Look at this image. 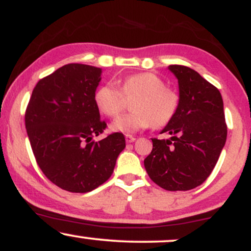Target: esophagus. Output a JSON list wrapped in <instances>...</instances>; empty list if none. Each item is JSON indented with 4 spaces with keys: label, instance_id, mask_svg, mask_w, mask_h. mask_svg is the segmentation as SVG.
<instances>
[{
    "label": "esophagus",
    "instance_id": "obj_1",
    "mask_svg": "<svg viewBox=\"0 0 251 251\" xmlns=\"http://www.w3.org/2000/svg\"><path fill=\"white\" fill-rule=\"evenodd\" d=\"M125 139H126V143H133L135 140L134 135H131V134H126L125 135Z\"/></svg>",
    "mask_w": 251,
    "mask_h": 251
}]
</instances>
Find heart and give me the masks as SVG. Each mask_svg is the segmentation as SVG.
Instances as JSON below:
<instances>
[{
  "mask_svg": "<svg viewBox=\"0 0 251 251\" xmlns=\"http://www.w3.org/2000/svg\"><path fill=\"white\" fill-rule=\"evenodd\" d=\"M131 113L117 118L111 124L114 132L131 134L139 129L164 127L174 119L179 108V96L166 87L165 81L153 73L132 74L123 80L120 89L114 83L100 86L94 94L96 106L106 117L114 118L122 112L125 98L134 97Z\"/></svg>",
  "mask_w": 251,
  "mask_h": 251,
  "instance_id": "1",
  "label": "heart"
}]
</instances>
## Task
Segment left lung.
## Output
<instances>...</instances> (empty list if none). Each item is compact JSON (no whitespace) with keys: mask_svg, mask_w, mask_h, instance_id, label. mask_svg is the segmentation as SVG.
<instances>
[{"mask_svg":"<svg viewBox=\"0 0 251 251\" xmlns=\"http://www.w3.org/2000/svg\"><path fill=\"white\" fill-rule=\"evenodd\" d=\"M178 79L179 108L163 128L169 139L153 138V149L144 160L146 172L160 188L188 191L205 181L226 145L223 99L217 88L197 72L169 66Z\"/></svg>","mask_w":251,"mask_h":251,"instance_id":"8db88e82","label":"left lung"}]
</instances>
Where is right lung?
<instances>
[{
	"mask_svg": "<svg viewBox=\"0 0 251 251\" xmlns=\"http://www.w3.org/2000/svg\"><path fill=\"white\" fill-rule=\"evenodd\" d=\"M101 73L82 63L62 66L36 83L25 109L37 165L66 191L85 194L105 183L126 146L119 132L93 140L106 128L94 102Z\"/></svg>",
	"mask_w": 251,
	"mask_h": 251,
	"instance_id": "add662e5",
	"label": "right lung"
}]
</instances>
